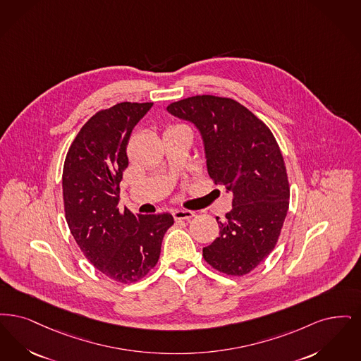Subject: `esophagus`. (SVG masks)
<instances>
[{
  "label": "esophagus",
  "mask_w": 361,
  "mask_h": 361,
  "mask_svg": "<svg viewBox=\"0 0 361 361\" xmlns=\"http://www.w3.org/2000/svg\"><path fill=\"white\" fill-rule=\"evenodd\" d=\"M173 214L175 220L190 221L195 216L194 212H191V210H175Z\"/></svg>",
  "instance_id": "esophagus-1"
}]
</instances>
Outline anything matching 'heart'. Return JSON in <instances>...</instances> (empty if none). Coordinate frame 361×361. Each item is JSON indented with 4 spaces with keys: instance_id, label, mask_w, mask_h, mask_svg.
<instances>
[{
    "instance_id": "obj_1",
    "label": "heart",
    "mask_w": 361,
    "mask_h": 361,
    "mask_svg": "<svg viewBox=\"0 0 361 361\" xmlns=\"http://www.w3.org/2000/svg\"><path fill=\"white\" fill-rule=\"evenodd\" d=\"M176 128H185V126H171V128H170V129H176ZM170 129H169V130H170Z\"/></svg>"
}]
</instances>
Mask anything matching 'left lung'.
<instances>
[{"label":"left lung","instance_id":"8db88e82","mask_svg":"<svg viewBox=\"0 0 361 361\" xmlns=\"http://www.w3.org/2000/svg\"><path fill=\"white\" fill-rule=\"evenodd\" d=\"M167 110L200 130L207 173L233 197L225 220L216 217L220 235L204 247V260L226 275H245L275 248L287 216L281 148L269 128L232 98L195 95Z\"/></svg>","mask_w":361,"mask_h":361}]
</instances>
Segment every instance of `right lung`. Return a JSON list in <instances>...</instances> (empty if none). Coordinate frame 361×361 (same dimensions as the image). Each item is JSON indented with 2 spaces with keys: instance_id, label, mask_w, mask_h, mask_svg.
Listing matches in <instances>:
<instances>
[{
  "instance_id": "1",
  "label": "right lung",
  "mask_w": 361,
  "mask_h": 361,
  "mask_svg": "<svg viewBox=\"0 0 361 361\" xmlns=\"http://www.w3.org/2000/svg\"><path fill=\"white\" fill-rule=\"evenodd\" d=\"M152 102H121L99 110L80 128L63 167L66 221L80 251L110 279L137 282L157 266L170 213L133 214L118 209L128 167L126 145Z\"/></svg>"
}]
</instances>
